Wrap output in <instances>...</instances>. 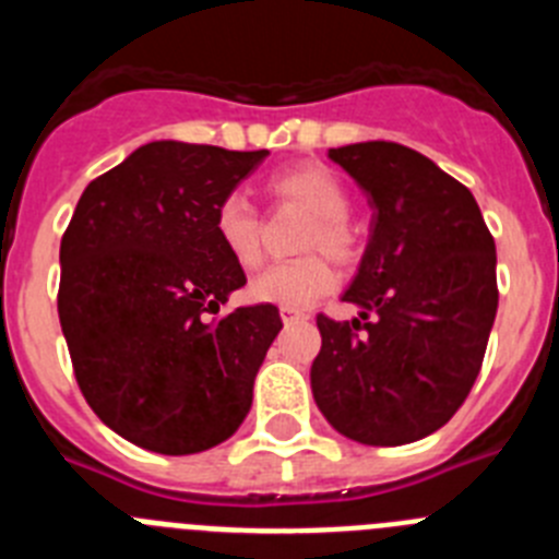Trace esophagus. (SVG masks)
Returning <instances> with one entry per match:
<instances>
[{"label":"esophagus","instance_id":"1","mask_svg":"<svg viewBox=\"0 0 559 559\" xmlns=\"http://www.w3.org/2000/svg\"><path fill=\"white\" fill-rule=\"evenodd\" d=\"M280 316H283V322L285 324H290V322H296V319H305V310H299V308H280Z\"/></svg>","mask_w":559,"mask_h":559}]
</instances>
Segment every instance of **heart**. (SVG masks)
<instances>
[{"label":"heart","instance_id":"1","mask_svg":"<svg viewBox=\"0 0 559 559\" xmlns=\"http://www.w3.org/2000/svg\"><path fill=\"white\" fill-rule=\"evenodd\" d=\"M269 187L276 201L299 206L313 218V224L308 226L302 237V251H313V254H302L296 260H288V263H276L265 269L263 274L254 276L249 294L257 302L308 308L338 285L333 265L323 255L328 253L335 263L344 265L358 257V237H355L353 226L347 224L353 201H349L347 187L341 185L338 176L322 165H302L276 173ZM212 224H215L218 243L235 260V265L257 269L263 263L260 215L243 192L224 195L221 204L215 206ZM316 248L325 253L316 255Z\"/></svg>","mask_w":559,"mask_h":559}]
</instances>
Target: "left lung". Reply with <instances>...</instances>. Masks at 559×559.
Listing matches in <instances>:
<instances>
[{"mask_svg":"<svg viewBox=\"0 0 559 559\" xmlns=\"http://www.w3.org/2000/svg\"><path fill=\"white\" fill-rule=\"evenodd\" d=\"M372 206V235L344 302L319 313L310 386L330 426L360 445H406L442 428L481 369L498 310L496 240L473 192L397 142L330 147Z\"/></svg>","mask_w":559,"mask_h":559,"instance_id":"8db88e82","label":"left lung"}]
</instances>
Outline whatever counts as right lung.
<instances>
[{
    "instance_id": "obj_1",
    "label": "right lung",
    "mask_w": 559,
    "mask_h": 559,
    "mask_svg": "<svg viewBox=\"0 0 559 559\" xmlns=\"http://www.w3.org/2000/svg\"><path fill=\"white\" fill-rule=\"evenodd\" d=\"M265 156L147 142L83 190L63 231L58 319L78 386L145 451H210L249 414L283 319L274 305L218 316L246 274L212 221Z\"/></svg>"
}]
</instances>
